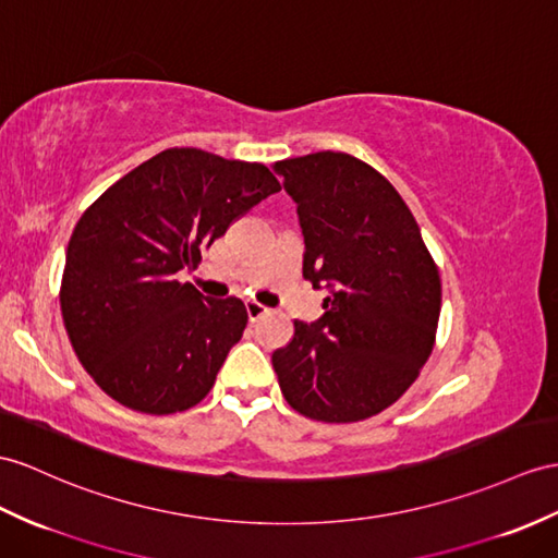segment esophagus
<instances>
[{
	"mask_svg": "<svg viewBox=\"0 0 558 558\" xmlns=\"http://www.w3.org/2000/svg\"><path fill=\"white\" fill-rule=\"evenodd\" d=\"M246 312H248V319L251 322H255V319H260V317H265L267 315V307L265 305H260L257 301H246Z\"/></svg>",
	"mask_w": 558,
	"mask_h": 558,
	"instance_id": "obj_1",
	"label": "esophagus"
}]
</instances>
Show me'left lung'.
<instances>
[{"label": "left lung", "instance_id": "left-lung-1", "mask_svg": "<svg viewBox=\"0 0 558 558\" xmlns=\"http://www.w3.org/2000/svg\"><path fill=\"white\" fill-rule=\"evenodd\" d=\"M305 236L303 277L326 289L324 315L293 322L271 364L307 418L350 424L396 402L426 364L440 275L414 215L381 172L341 151L275 162Z\"/></svg>", "mask_w": 558, "mask_h": 558}]
</instances>
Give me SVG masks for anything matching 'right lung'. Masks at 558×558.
<instances>
[{"label": "right lung", "instance_id": "add662e5", "mask_svg": "<svg viewBox=\"0 0 558 558\" xmlns=\"http://www.w3.org/2000/svg\"><path fill=\"white\" fill-rule=\"evenodd\" d=\"M263 162L166 148L92 203L68 241L61 315L77 360L108 398L174 414L208 396L248 322L239 298H206L196 267L236 217L279 192Z\"/></svg>", "mask_w": 558, "mask_h": 558}]
</instances>
